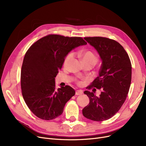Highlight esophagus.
Returning <instances> with one entry per match:
<instances>
[{
  "instance_id": "obj_1",
  "label": "esophagus",
  "mask_w": 146,
  "mask_h": 146,
  "mask_svg": "<svg viewBox=\"0 0 146 146\" xmlns=\"http://www.w3.org/2000/svg\"><path fill=\"white\" fill-rule=\"evenodd\" d=\"M83 94V91L81 90H77L76 91V95H80Z\"/></svg>"
}]
</instances>
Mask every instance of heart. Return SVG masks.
<instances>
[{
  "label": "heart",
  "instance_id": "heart-1",
  "mask_svg": "<svg viewBox=\"0 0 146 146\" xmlns=\"http://www.w3.org/2000/svg\"><path fill=\"white\" fill-rule=\"evenodd\" d=\"M79 54L80 58H82L83 62H85V61H94V62L96 63L97 58L94 54L90 51L80 52L79 53ZM73 58V54L72 52L68 53L64 59V63H63L64 67H67L69 65H70ZM81 83H82L81 82H78V85H80Z\"/></svg>",
  "mask_w": 146,
  "mask_h": 146
}]
</instances>
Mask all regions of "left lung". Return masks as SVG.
Here are the masks:
<instances>
[{"mask_svg": "<svg viewBox=\"0 0 146 146\" xmlns=\"http://www.w3.org/2000/svg\"><path fill=\"white\" fill-rule=\"evenodd\" d=\"M97 50L102 61L99 76L86 88L101 90L99 96L84 92L89 104L82 110L83 116L95 121L112 118L124 103L131 82V63L127 52L117 41L102 36L85 37ZM96 90V89H94Z\"/></svg>", "mask_w": 146, "mask_h": 146, "instance_id": "1", "label": "left lung"}]
</instances>
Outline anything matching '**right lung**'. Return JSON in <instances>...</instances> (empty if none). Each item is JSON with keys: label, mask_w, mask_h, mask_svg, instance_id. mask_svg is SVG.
<instances>
[{"label": "right lung", "mask_w": 146, "mask_h": 146, "mask_svg": "<svg viewBox=\"0 0 146 146\" xmlns=\"http://www.w3.org/2000/svg\"><path fill=\"white\" fill-rule=\"evenodd\" d=\"M86 44L82 37L50 34L27 50L21 68V86L24 101L35 116L52 120L62 114L75 90L68 85L56 89L55 78L67 54Z\"/></svg>", "instance_id": "add662e5"}]
</instances>
